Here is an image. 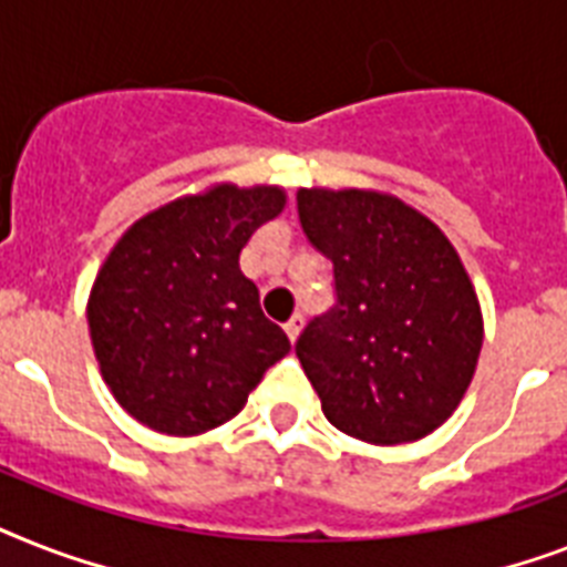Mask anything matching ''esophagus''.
Masks as SVG:
<instances>
[{"label":"esophagus","mask_w":567,"mask_h":567,"mask_svg":"<svg viewBox=\"0 0 567 567\" xmlns=\"http://www.w3.org/2000/svg\"><path fill=\"white\" fill-rule=\"evenodd\" d=\"M302 326H306V317H302V315H293L291 320L285 323V334L291 338V343H297V338H299V331H302Z\"/></svg>","instance_id":"obj_1"}]
</instances>
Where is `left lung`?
<instances>
[{"instance_id": "8db88e82", "label": "left lung", "mask_w": 567, "mask_h": 567, "mask_svg": "<svg viewBox=\"0 0 567 567\" xmlns=\"http://www.w3.org/2000/svg\"><path fill=\"white\" fill-rule=\"evenodd\" d=\"M302 233L334 265L338 302L297 340L323 413L372 445L422 440L457 411L483 315L454 244L404 200L299 188Z\"/></svg>"}]
</instances>
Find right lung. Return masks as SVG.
Listing matches in <instances>:
<instances>
[{
    "instance_id": "obj_1",
    "label": "right lung",
    "mask_w": 567,
    "mask_h": 567,
    "mask_svg": "<svg viewBox=\"0 0 567 567\" xmlns=\"http://www.w3.org/2000/svg\"><path fill=\"white\" fill-rule=\"evenodd\" d=\"M282 209L279 186L218 183L148 212L110 250L86 320L101 379L136 422L212 431L291 352L238 268L244 244Z\"/></svg>"
}]
</instances>
